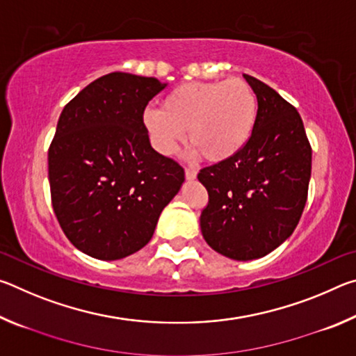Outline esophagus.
Here are the masks:
<instances>
[{
    "mask_svg": "<svg viewBox=\"0 0 356 356\" xmlns=\"http://www.w3.org/2000/svg\"><path fill=\"white\" fill-rule=\"evenodd\" d=\"M196 174H197V171L196 170H193V168H185V177L188 179V180H193L196 177Z\"/></svg>",
    "mask_w": 356,
    "mask_h": 356,
    "instance_id": "1",
    "label": "esophagus"
}]
</instances>
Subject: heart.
Segmentation results:
<instances>
[{"label":"heart","mask_w":356,"mask_h":356,"mask_svg":"<svg viewBox=\"0 0 356 356\" xmlns=\"http://www.w3.org/2000/svg\"><path fill=\"white\" fill-rule=\"evenodd\" d=\"M257 97L245 80L182 83L165 95L161 110L143 114L155 149L171 155L185 140L193 152L220 163L245 147L254 131Z\"/></svg>","instance_id":"obj_1"}]
</instances>
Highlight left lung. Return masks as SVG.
Masks as SVG:
<instances>
[{
  "instance_id": "obj_1",
  "label": "left lung",
  "mask_w": 356,
  "mask_h": 356,
  "mask_svg": "<svg viewBox=\"0 0 356 356\" xmlns=\"http://www.w3.org/2000/svg\"><path fill=\"white\" fill-rule=\"evenodd\" d=\"M245 78L257 97L254 131L240 152L197 174L209 193L202 236L236 261L264 257L293 232L308 200L312 160L297 108L257 78Z\"/></svg>"
}]
</instances>
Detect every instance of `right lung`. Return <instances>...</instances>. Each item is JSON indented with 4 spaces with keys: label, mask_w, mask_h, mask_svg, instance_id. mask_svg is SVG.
<instances>
[{
    "label": "right lung",
    "mask_w": 356,
    "mask_h": 356,
    "mask_svg": "<svg viewBox=\"0 0 356 356\" xmlns=\"http://www.w3.org/2000/svg\"><path fill=\"white\" fill-rule=\"evenodd\" d=\"M166 84L125 72L97 78L59 116L48 149L51 206L70 243L100 261L141 250L185 180L152 149L143 114Z\"/></svg>",
    "instance_id": "obj_1"
}]
</instances>
